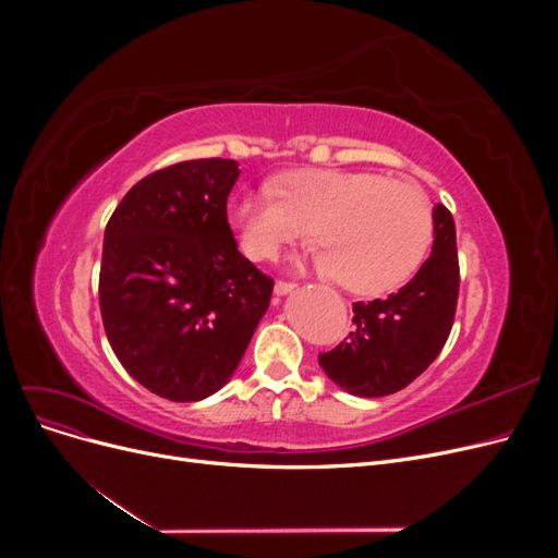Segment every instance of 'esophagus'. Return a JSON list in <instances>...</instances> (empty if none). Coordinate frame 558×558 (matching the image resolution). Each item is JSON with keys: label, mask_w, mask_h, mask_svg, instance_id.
I'll use <instances>...</instances> for the list:
<instances>
[{"label": "esophagus", "mask_w": 558, "mask_h": 558, "mask_svg": "<svg viewBox=\"0 0 558 558\" xmlns=\"http://www.w3.org/2000/svg\"><path fill=\"white\" fill-rule=\"evenodd\" d=\"M295 289H298V283H295V281L279 279V281L275 283V293H277V295H289V293H293Z\"/></svg>", "instance_id": "1"}]
</instances>
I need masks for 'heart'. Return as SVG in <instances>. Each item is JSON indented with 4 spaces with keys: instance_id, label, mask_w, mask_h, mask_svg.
I'll list each match as a JSON object with an SVG mask.
<instances>
[{
    "instance_id": "obj_1",
    "label": "heart",
    "mask_w": 558,
    "mask_h": 558,
    "mask_svg": "<svg viewBox=\"0 0 558 558\" xmlns=\"http://www.w3.org/2000/svg\"><path fill=\"white\" fill-rule=\"evenodd\" d=\"M230 221L253 260L310 238L318 265L351 293H384L408 281L433 240L430 202L416 183L375 172L302 170L272 191L242 193Z\"/></svg>"
}]
</instances>
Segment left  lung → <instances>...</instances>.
Listing matches in <instances>:
<instances>
[{"label":"left lung","mask_w":558,"mask_h":558,"mask_svg":"<svg viewBox=\"0 0 558 558\" xmlns=\"http://www.w3.org/2000/svg\"><path fill=\"white\" fill-rule=\"evenodd\" d=\"M435 240L428 260L400 291L353 305L344 342L318 353L326 375L361 398L396 393L440 356L459 302L456 226L445 205L433 209Z\"/></svg>","instance_id":"1"}]
</instances>
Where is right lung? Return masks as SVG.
Masks as SVG:
<instances>
[{
	"label": "right lung",
	"mask_w": 558,
	"mask_h": 558,
	"mask_svg": "<svg viewBox=\"0 0 558 558\" xmlns=\"http://www.w3.org/2000/svg\"><path fill=\"white\" fill-rule=\"evenodd\" d=\"M240 167L185 160L144 177L105 230L99 312L116 359L150 393L195 402L238 369L272 277L238 251L228 195Z\"/></svg>",
	"instance_id": "1"
}]
</instances>
